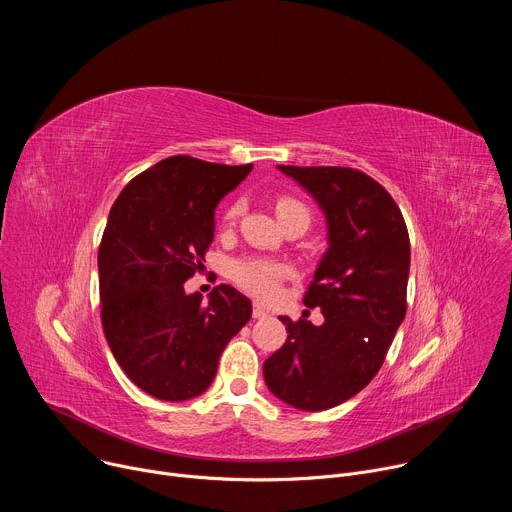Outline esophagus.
Here are the masks:
<instances>
[{"mask_svg": "<svg viewBox=\"0 0 512 512\" xmlns=\"http://www.w3.org/2000/svg\"><path fill=\"white\" fill-rule=\"evenodd\" d=\"M267 316H269V312H267L261 304H255V306H253V318L261 320V318H267Z\"/></svg>", "mask_w": 512, "mask_h": 512, "instance_id": "34e87169", "label": "esophagus"}]
</instances>
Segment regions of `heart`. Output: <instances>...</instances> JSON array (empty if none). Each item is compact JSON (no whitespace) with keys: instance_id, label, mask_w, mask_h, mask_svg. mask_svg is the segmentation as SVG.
Returning <instances> with one entry per match:
<instances>
[{"instance_id":"obj_1","label":"heart","mask_w":512,"mask_h":512,"mask_svg":"<svg viewBox=\"0 0 512 512\" xmlns=\"http://www.w3.org/2000/svg\"><path fill=\"white\" fill-rule=\"evenodd\" d=\"M243 210H245V202L235 200L225 212V223L237 221ZM275 212L281 223L296 216H304L310 221V208L302 200L289 198V196H283L275 202ZM231 273H233V279L245 291H249V294L257 298H271L277 291L279 283L289 275V267L285 263L265 259V257H247V259L235 261Z\"/></svg>"}]
</instances>
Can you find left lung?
<instances>
[{"mask_svg":"<svg viewBox=\"0 0 512 512\" xmlns=\"http://www.w3.org/2000/svg\"><path fill=\"white\" fill-rule=\"evenodd\" d=\"M322 208L328 249L304 304L324 324H285L287 340L263 362L269 391L302 411L344 403L379 373L407 312L411 247L391 194L352 168L277 166Z\"/></svg>","mask_w":512,"mask_h":512,"instance_id":"8db88e82","label":"left lung"}]
</instances>
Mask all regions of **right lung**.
<instances>
[{"mask_svg": "<svg viewBox=\"0 0 512 512\" xmlns=\"http://www.w3.org/2000/svg\"><path fill=\"white\" fill-rule=\"evenodd\" d=\"M251 170L172 156L135 176L109 212L99 247L105 338L123 373L156 399L204 393L251 318L233 285H216L208 304L184 291L212 243L216 204Z\"/></svg>", "mask_w": 512, "mask_h": 512, "instance_id": "obj_1", "label": "right lung"}]
</instances>
